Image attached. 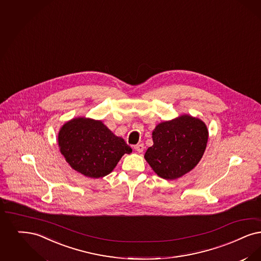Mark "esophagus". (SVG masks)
Wrapping results in <instances>:
<instances>
[{"label": "esophagus", "instance_id": "1", "mask_svg": "<svg viewBox=\"0 0 261 261\" xmlns=\"http://www.w3.org/2000/svg\"><path fill=\"white\" fill-rule=\"evenodd\" d=\"M134 148H135L136 151H138V152H143L145 146H144L143 144H139V145H136V146H134Z\"/></svg>", "mask_w": 261, "mask_h": 261}]
</instances>
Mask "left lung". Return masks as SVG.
<instances>
[{
    "label": "left lung",
    "mask_w": 261,
    "mask_h": 261,
    "mask_svg": "<svg viewBox=\"0 0 261 261\" xmlns=\"http://www.w3.org/2000/svg\"><path fill=\"white\" fill-rule=\"evenodd\" d=\"M208 138L207 126L201 119L180 115L155 127L153 145L147 148L145 158L159 177L176 179L198 164Z\"/></svg>",
    "instance_id": "obj_1"
}]
</instances>
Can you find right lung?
<instances>
[{
	"instance_id": "1",
	"label": "right lung",
	"mask_w": 261,
	"mask_h": 261,
	"mask_svg": "<svg viewBox=\"0 0 261 261\" xmlns=\"http://www.w3.org/2000/svg\"><path fill=\"white\" fill-rule=\"evenodd\" d=\"M60 152L76 172L98 178L109 175L132 148L100 120L77 117L61 127L58 134Z\"/></svg>"
}]
</instances>
